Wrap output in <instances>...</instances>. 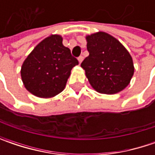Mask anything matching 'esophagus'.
Instances as JSON below:
<instances>
[{"mask_svg":"<svg viewBox=\"0 0 155 155\" xmlns=\"http://www.w3.org/2000/svg\"><path fill=\"white\" fill-rule=\"evenodd\" d=\"M83 59H84V57H83V56H80L79 58H78V63H79V64H80L81 63H82Z\"/></svg>","mask_w":155,"mask_h":155,"instance_id":"esophagus-1","label":"esophagus"}]
</instances>
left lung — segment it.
Segmentation results:
<instances>
[{"label":"left lung","instance_id":"obj_1","mask_svg":"<svg viewBox=\"0 0 155 155\" xmlns=\"http://www.w3.org/2000/svg\"><path fill=\"white\" fill-rule=\"evenodd\" d=\"M90 55L81 67L93 89L99 93L113 95L128 86L134 72L132 57L122 43L105 32L85 37Z\"/></svg>","mask_w":155,"mask_h":155}]
</instances>
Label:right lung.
<instances>
[{
    "instance_id": "right-lung-1",
    "label": "right lung",
    "mask_w": 155,
    "mask_h": 155,
    "mask_svg": "<svg viewBox=\"0 0 155 155\" xmlns=\"http://www.w3.org/2000/svg\"><path fill=\"white\" fill-rule=\"evenodd\" d=\"M78 61L63 45L59 34H51L40 41L21 65V80L33 96L51 98L62 92Z\"/></svg>"
}]
</instances>
